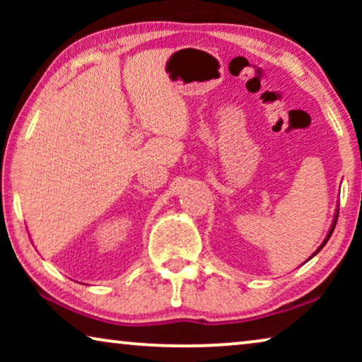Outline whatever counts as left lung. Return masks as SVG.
Instances as JSON below:
<instances>
[{"mask_svg": "<svg viewBox=\"0 0 362 362\" xmlns=\"http://www.w3.org/2000/svg\"><path fill=\"white\" fill-rule=\"evenodd\" d=\"M338 214H339V209H338V211H336L334 221H333V224H331V229H329V232H328V235H326V239L323 240V244H321V245L318 247V249H316V252H315V254H313V255H316V254H318V252H320L321 249H323V247L326 245V242H328V240H329V237H331V234H333V230H334V227H336V222H338ZM313 255H311V257H313ZM311 257H310V259H311Z\"/></svg>", "mask_w": 362, "mask_h": 362, "instance_id": "1", "label": "left lung"}]
</instances>
